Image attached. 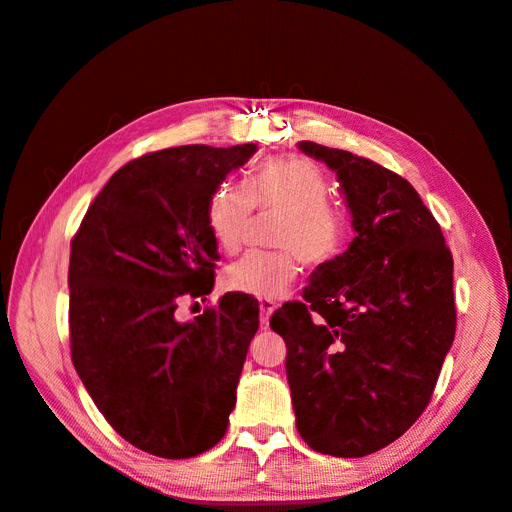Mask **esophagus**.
Masks as SVG:
<instances>
[{
    "label": "esophagus",
    "mask_w": 512,
    "mask_h": 512,
    "mask_svg": "<svg viewBox=\"0 0 512 512\" xmlns=\"http://www.w3.org/2000/svg\"><path fill=\"white\" fill-rule=\"evenodd\" d=\"M275 303L269 299H260V327L267 329L269 327V318L273 314Z\"/></svg>",
    "instance_id": "34e87169"
}]
</instances>
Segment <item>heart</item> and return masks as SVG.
I'll return each instance as SVG.
<instances>
[{
	"mask_svg": "<svg viewBox=\"0 0 512 512\" xmlns=\"http://www.w3.org/2000/svg\"><path fill=\"white\" fill-rule=\"evenodd\" d=\"M329 181L318 164L299 156L258 164L245 185L220 183L207 200V226L224 252H237L254 207L280 213L273 247L282 252L250 254L224 273L230 292L256 299H282L299 275L297 254L307 265L333 260L344 243V215L329 200Z\"/></svg>",
	"mask_w": 512,
	"mask_h": 512,
	"instance_id": "heart-1",
	"label": "heart"
}]
</instances>
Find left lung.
I'll return each instance as SVG.
<instances>
[{
  "label": "left lung",
  "mask_w": 512,
  "mask_h": 512,
  "mask_svg": "<svg viewBox=\"0 0 512 512\" xmlns=\"http://www.w3.org/2000/svg\"><path fill=\"white\" fill-rule=\"evenodd\" d=\"M299 149L337 173L356 237L271 329L286 342L301 438L324 455L365 457L404 436L436 389L457 324L453 256L404 177L344 149Z\"/></svg>",
  "instance_id": "1"
}]
</instances>
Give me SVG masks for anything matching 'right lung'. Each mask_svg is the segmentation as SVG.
Instances as JSON below:
<instances>
[{
	"label": "right lung",
	"mask_w": 512,
	"mask_h": 512,
	"mask_svg": "<svg viewBox=\"0 0 512 512\" xmlns=\"http://www.w3.org/2000/svg\"><path fill=\"white\" fill-rule=\"evenodd\" d=\"M254 143L183 145L121 166L70 241V352L76 374L123 440L164 459L218 444L237 401L258 301L228 292L192 322L183 297L213 290L207 200Z\"/></svg>",
	"instance_id": "add662e5"
}]
</instances>
